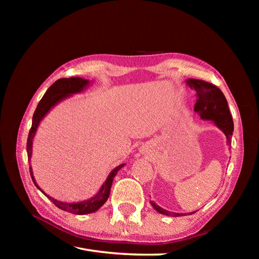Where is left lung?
Returning a JSON list of instances; mask_svg holds the SVG:
<instances>
[{
    "mask_svg": "<svg viewBox=\"0 0 259 259\" xmlns=\"http://www.w3.org/2000/svg\"><path fill=\"white\" fill-rule=\"evenodd\" d=\"M187 84L197 93L198 98L197 103L194 105V111L200 115L202 120L213 121L216 126L224 132L227 138V145L230 147L233 132V121L228 107V103H227V99L223 92L214 84L202 80L188 79ZM150 204L156 211H159L160 214L163 215L173 217L186 215L168 211L162 208L161 206L156 205L153 201H150ZM193 213H195V211H192L190 214Z\"/></svg>",
    "mask_w": 259,
    "mask_h": 259,
    "instance_id": "1",
    "label": "left lung"
}]
</instances>
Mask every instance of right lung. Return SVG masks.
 <instances>
[{
  "mask_svg": "<svg viewBox=\"0 0 259 259\" xmlns=\"http://www.w3.org/2000/svg\"><path fill=\"white\" fill-rule=\"evenodd\" d=\"M89 84H90L89 80H84V79H82V77H79V76L69 77V79H66L65 77V79L57 80L48 90V92L44 94L43 98L40 100V103H38L35 111L33 113L32 126H31V130H30L29 135H28L27 152H28V160L29 161L31 159V155H32V142H33V138L35 135V132H36L38 124H40V122L43 120V117L49 113V111L55 105H57L58 103H60L61 100L66 99L67 97L71 96L72 94L82 92L86 88V86H89ZM124 165L125 164H121V165L116 166L111 171V173L109 174V176L106 179V182L104 183L103 186H101V188L96 195H94L93 198H91L89 200L75 202V203L60 202L56 199L52 198L51 195L46 194L41 189V188L37 186L35 179L33 177L32 167L31 166H30V175H31V178H32L33 183L36 186L37 189L40 190L43 194H45V197H48L58 208L69 211V213H72L75 215H85V214L94 213V211H96L97 209H99L105 204V202L109 198V194H110L113 178L116 175L117 171H119Z\"/></svg>",
  "mask_w": 259,
  "mask_h": 259,
  "instance_id": "1",
  "label": "right lung"
}]
</instances>
